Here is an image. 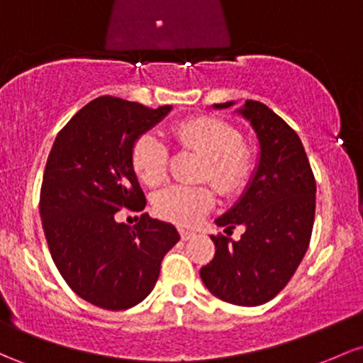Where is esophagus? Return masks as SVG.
Segmentation results:
<instances>
[{"mask_svg": "<svg viewBox=\"0 0 363 363\" xmlns=\"http://www.w3.org/2000/svg\"><path fill=\"white\" fill-rule=\"evenodd\" d=\"M179 234H181L182 241H189L191 238H194V236H196V234H194V233H191V230H186V229H179Z\"/></svg>", "mask_w": 363, "mask_h": 363, "instance_id": "esophagus-1", "label": "esophagus"}]
</instances>
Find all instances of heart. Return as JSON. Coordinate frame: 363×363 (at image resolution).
Listing matches in <instances>:
<instances>
[{"instance_id": "heart-1", "label": "heart", "mask_w": 363, "mask_h": 363, "mask_svg": "<svg viewBox=\"0 0 363 363\" xmlns=\"http://www.w3.org/2000/svg\"><path fill=\"white\" fill-rule=\"evenodd\" d=\"M179 145L205 158L196 179L212 182L222 194H234L245 186L252 169L248 150L241 146V134L233 125L213 117H196L174 129ZM134 172L146 186H158L167 175L169 150L155 134H141L130 151ZM213 191L205 184H174L158 191L153 208L158 217L179 225H194L213 206Z\"/></svg>"}]
</instances>
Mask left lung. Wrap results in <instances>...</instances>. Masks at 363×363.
Wrapping results in <instances>:
<instances>
[{
	"label": "left lung",
	"instance_id": "1",
	"mask_svg": "<svg viewBox=\"0 0 363 363\" xmlns=\"http://www.w3.org/2000/svg\"><path fill=\"white\" fill-rule=\"evenodd\" d=\"M234 113L252 125L258 158L241 196L215 224L224 230L241 225L245 233L240 241L212 236L215 257L200 277L227 303L257 306L272 300L303 260L315 217V179L298 134L269 106L246 99Z\"/></svg>",
	"mask_w": 363,
	"mask_h": 363
}]
</instances>
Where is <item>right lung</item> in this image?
Wrapping results in <instances>:
<instances>
[{
	"instance_id": "1",
	"label": "right lung",
	"mask_w": 363,
	"mask_h": 363,
	"mask_svg": "<svg viewBox=\"0 0 363 363\" xmlns=\"http://www.w3.org/2000/svg\"><path fill=\"white\" fill-rule=\"evenodd\" d=\"M170 110L96 98L60 130L48 157L39 205L48 248L67 284L99 308L141 303L181 240L172 224L146 212L134 227L115 218L121 208L145 210L130 151Z\"/></svg>"
}]
</instances>
